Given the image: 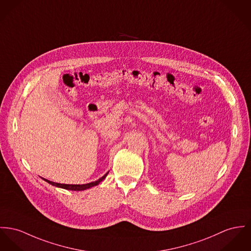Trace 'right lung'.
<instances>
[{
  "label": "right lung",
  "instance_id": "1",
  "mask_svg": "<svg viewBox=\"0 0 251 251\" xmlns=\"http://www.w3.org/2000/svg\"><path fill=\"white\" fill-rule=\"evenodd\" d=\"M109 173V172H108ZM108 173L105 174L102 177H100L99 179H97L96 181H93V182H90V183H86V184H64V183H57V182H53V181H50L49 179H46V178H43L45 181L49 182L50 184L51 185H54L56 187H60V188H64V189H67V190H73V191H82V190H86V189H89L93 186H96L97 184H99L100 181H102L106 176Z\"/></svg>",
  "mask_w": 251,
  "mask_h": 251
}]
</instances>
